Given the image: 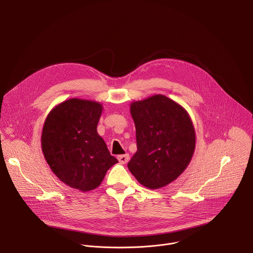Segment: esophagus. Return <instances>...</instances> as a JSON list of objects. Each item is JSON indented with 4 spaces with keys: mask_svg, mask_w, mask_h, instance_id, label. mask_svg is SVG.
Wrapping results in <instances>:
<instances>
[{
    "mask_svg": "<svg viewBox=\"0 0 253 253\" xmlns=\"http://www.w3.org/2000/svg\"><path fill=\"white\" fill-rule=\"evenodd\" d=\"M117 158H118V160H119L120 163L126 164V163L129 161L130 156H129V154H124V155H119Z\"/></svg>",
    "mask_w": 253,
    "mask_h": 253,
    "instance_id": "34e87169",
    "label": "esophagus"
}]
</instances>
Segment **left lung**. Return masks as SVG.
I'll return each mask as SVG.
<instances>
[{
  "mask_svg": "<svg viewBox=\"0 0 253 253\" xmlns=\"http://www.w3.org/2000/svg\"><path fill=\"white\" fill-rule=\"evenodd\" d=\"M137 151L128 168L150 189L174 181L188 166L195 150V131L182 106L164 95L131 103Z\"/></svg>",
  "mask_w": 253,
  "mask_h": 253,
  "instance_id": "left-lung-1",
  "label": "left lung"
}]
</instances>
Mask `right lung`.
Masks as SVG:
<instances>
[{
    "label": "right lung",
    "instance_id": "right-lung-1",
    "mask_svg": "<svg viewBox=\"0 0 253 253\" xmlns=\"http://www.w3.org/2000/svg\"><path fill=\"white\" fill-rule=\"evenodd\" d=\"M100 103L72 98L47 116L42 132V151L54 174L82 192L97 188L110 167L118 162L97 132Z\"/></svg>",
    "mask_w": 253,
    "mask_h": 253
}]
</instances>
